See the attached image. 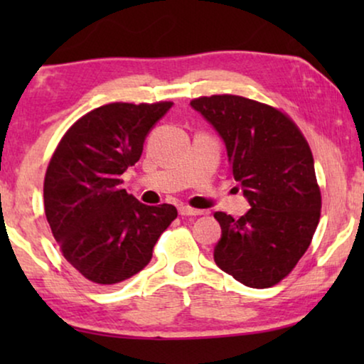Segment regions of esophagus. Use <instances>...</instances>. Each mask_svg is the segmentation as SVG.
<instances>
[{"label":"esophagus","instance_id":"34e87169","mask_svg":"<svg viewBox=\"0 0 364 364\" xmlns=\"http://www.w3.org/2000/svg\"><path fill=\"white\" fill-rule=\"evenodd\" d=\"M178 213H181V215H183V217H188V215H202V210H197V208H191V207H187V205H182V207H178Z\"/></svg>","mask_w":364,"mask_h":364}]
</instances>
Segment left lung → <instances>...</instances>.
<instances>
[{
  "mask_svg": "<svg viewBox=\"0 0 364 364\" xmlns=\"http://www.w3.org/2000/svg\"><path fill=\"white\" fill-rule=\"evenodd\" d=\"M191 106L225 144L233 178L252 207L240 218L215 212L222 237L213 260L243 285H275L310 247L320 220L310 146L285 114L267 104L223 94Z\"/></svg>",
  "mask_w": 364,
  "mask_h": 364,
  "instance_id": "obj_1",
  "label": "left lung"
}]
</instances>
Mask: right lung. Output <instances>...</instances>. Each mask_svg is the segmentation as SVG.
Instances as JSON below:
<instances>
[{"mask_svg":"<svg viewBox=\"0 0 364 364\" xmlns=\"http://www.w3.org/2000/svg\"><path fill=\"white\" fill-rule=\"evenodd\" d=\"M172 106L106 104L74 122L53 154L44 212L64 258L89 282L114 285L141 272L177 217L168 203L144 205L121 181Z\"/></svg>","mask_w":364,"mask_h":364,"instance_id":"1","label":"right lung"}]
</instances>
